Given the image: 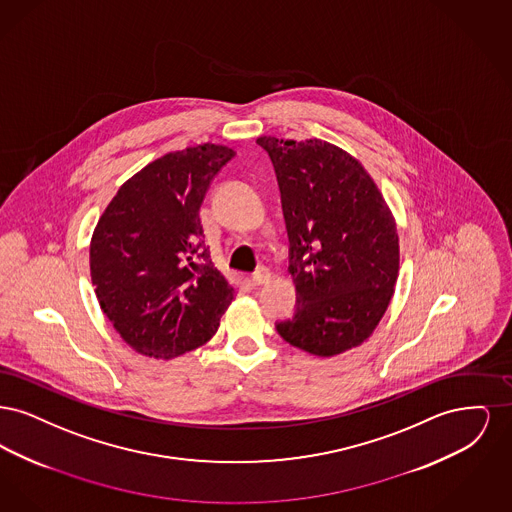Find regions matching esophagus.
<instances>
[{
  "label": "esophagus",
  "mask_w": 512,
  "mask_h": 512,
  "mask_svg": "<svg viewBox=\"0 0 512 512\" xmlns=\"http://www.w3.org/2000/svg\"><path fill=\"white\" fill-rule=\"evenodd\" d=\"M270 278H272V274H270L268 268H257V270L251 274V284H253V286H263V284L270 282Z\"/></svg>",
  "instance_id": "obj_1"
}]
</instances>
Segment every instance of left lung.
<instances>
[{"label":"left lung","instance_id":"obj_1","mask_svg":"<svg viewBox=\"0 0 512 512\" xmlns=\"http://www.w3.org/2000/svg\"><path fill=\"white\" fill-rule=\"evenodd\" d=\"M257 144L274 165L290 238L297 309L276 324L293 347L334 357L368 340L399 276L391 209L365 167L322 140Z\"/></svg>","mask_w":512,"mask_h":512}]
</instances>
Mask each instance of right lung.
<instances>
[{"instance_id":"obj_1","label":"right lung","mask_w":512,"mask_h":512,"mask_svg":"<svg viewBox=\"0 0 512 512\" xmlns=\"http://www.w3.org/2000/svg\"><path fill=\"white\" fill-rule=\"evenodd\" d=\"M234 155L211 142L167 153L128 178L99 217L92 284L105 317L140 355L167 361L207 343L236 295L199 219L211 180Z\"/></svg>"}]
</instances>
